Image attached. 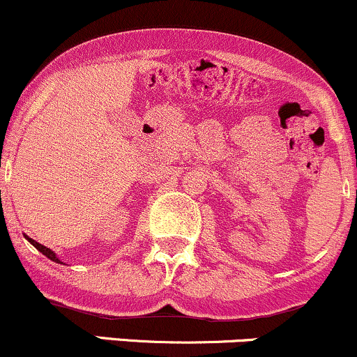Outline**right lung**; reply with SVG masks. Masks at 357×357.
Segmentation results:
<instances>
[{"label": "right lung", "mask_w": 357, "mask_h": 357, "mask_svg": "<svg viewBox=\"0 0 357 357\" xmlns=\"http://www.w3.org/2000/svg\"><path fill=\"white\" fill-rule=\"evenodd\" d=\"M24 237H26V238H28V242H29V244H33V245H35V247H36V249H38V250H40V252H41V254H43V255H46V257H48V259H50V261H53V262H56V264H63V262L60 261V259H58V257H56V254H54L52 249H48V247L41 245V244H40V242L33 241V238H29L28 236H24Z\"/></svg>", "instance_id": "obj_1"}]
</instances>
